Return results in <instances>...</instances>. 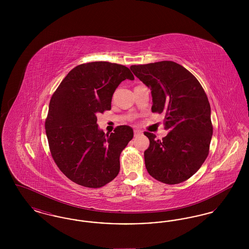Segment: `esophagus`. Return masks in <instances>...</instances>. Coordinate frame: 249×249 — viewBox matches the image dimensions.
I'll return each instance as SVG.
<instances>
[{"mask_svg":"<svg viewBox=\"0 0 249 249\" xmlns=\"http://www.w3.org/2000/svg\"><path fill=\"white\" fill-rule=\"evenodd\" d=\"M142 132L141 130H134V136H139V135H142Z\"/></svg>","mask_w":249,"mask_h":249,"instance_id":"obj_1","label":"esophagus"}]
</instances>
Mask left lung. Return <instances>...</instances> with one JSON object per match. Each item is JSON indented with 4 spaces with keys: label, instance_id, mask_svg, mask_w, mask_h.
<instances>
[{
    "label": "left lung",
    "instance_id": "1",
    "mask_svg": "<svg viewBox=\"0 0 249 249\" xmlns=\"http://www.w3.org/2000/svg\"><path fill=\"white\" fill-rule=\"evenodd\" d=\"M130 70L151 90L152 112H165L162 140L144 132L149 147L144 163L155 179L175 185L191 178L206 160L213 135L211 107L197 78L177 62L132 65Z\"/></svg>",
    "mask_w": 249,
    "mask_h": 249
}]
</instances>
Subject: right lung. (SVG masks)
Listing matches in <instances>:
<instances>
[{"instance_id":"right-lung-1","label":"right lung","mask_w":249,"mask_h":249,"mask_svg":"<svg viewBox=\"0 0 249 249\" xmlns=\"http://www.w3.org/2000/svg\"><path fill=\"white\" fill-rule=\"evenodd\" d=\"M134 76L124 65L107 61L80 64L68 72L49 103L46 132L59 170L72 182L101 188L119 173V157L133 137L130 126L111 134L97 124V115L111 109L119 84Z\"/></svg>"}]
</instances>
